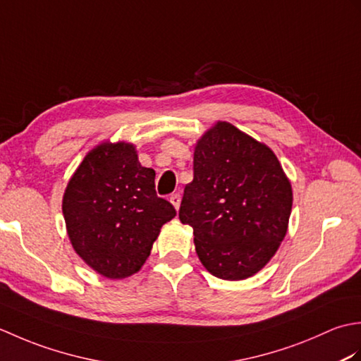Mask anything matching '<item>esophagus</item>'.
Listing matches in <instances>:
<instances>
[{"mask_svg": "<svg viewBox=\"0 0 361 361\" xmlns=\"http://www.w3.org/2000/svg\"><path fill=\"white\" fill-rule=\"evenodd\" d=\"M171 203L173 204L175 209L180 208V203H181V195L180 194H172L171 195Z\"/></svg>", "mask_w": 361, "mask_h": 361, "instance_id": "esophagus-1", "label": "esophagus"}]
</instances>
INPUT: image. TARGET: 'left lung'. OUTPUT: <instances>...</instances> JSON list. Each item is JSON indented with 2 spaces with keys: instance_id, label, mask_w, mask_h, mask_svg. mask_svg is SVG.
I'll use <instances>...</instances> for the list:
<instances>
[{
  "instance_id": "obj_1",
  "label": "left lung",
  "mask_w": 361,
  "mask_h": 361,
  "mask_svg": "<svg viewBox=\"0 0 361 361\" xmlns=\"http://www.w3.org/2000/svg\"><path fill=\"white\" fill-rule=\"evenodd\" d=\"M291 185L273 150L229 122L198 140L194 180L180 206L198 259L220 279L240 281L267 265L287 234Z\"/></svg>"
}]
</instances>
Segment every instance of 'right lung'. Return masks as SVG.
<instances>
[{"label": "right lung", "instance_id": "right-lung-1", "mask_svg": "<svg viewBox=\"0 0 361 361\" xmlns=\"http://www.w3.org/2000/svg\"><path fill=\"white\" fill-rule=\"evenodd\" d=\"M62 211L73 248L110 279L140 271L159 229L176 216L155 190V171L142 167L133 144L102 142L68 183Z\"/></svg>", "mask_w": 361, "mask_h": 361}]
</instances>
